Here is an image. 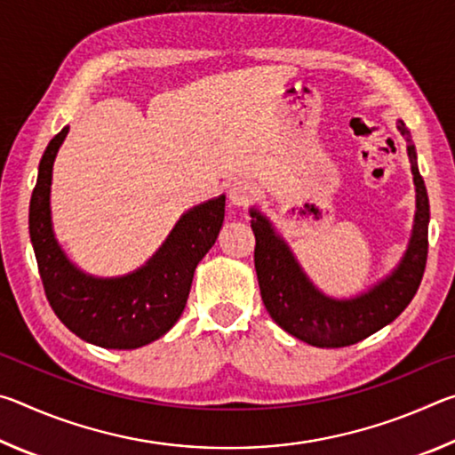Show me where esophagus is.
<instances>
[{"mask_svg":"<svg viewBox=\"0 0 455 455\" xmlns=\"http://www.w3.org/2000/svg\"><path fill=\"white\" fill-rule=\"evenodd\" d=\"M257 196V188L255 184L249 180H236L228 187V200L235 206H246L251 204Z\"/></svg>","mask_w":455,"mask_h":455,"instance_id":"34e87169","label":"esophagus"}]
</instances>
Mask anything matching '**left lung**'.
<instances>
[{"label": "left lung", "instance_id": "8db88e82", "mask_svg": "<svg viewBox=\"0 0 455 455\" xmlns=\"http://www.w3.org/2000/svg\"><path fill=\"white\" fill-rule=\"evenodd\" d=\"M397 130L407 142L415 184L411 236L394 271L359 295L335 299L319 291L292 255L289 243L275 228L273 220L257 206L249 211L257 241V279L267 311L281 329L313 347H347L373 335L397 319L418 292L427 259L429 200L410 130L402 120H397Z\"/></svg>", "mask_w": 455, "mask_h": 455}]
</instances>
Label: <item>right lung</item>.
Masks as SVG:
<instances>
[{
  "label": "right lung",
  "mask_w": 455,
  "mask_h": 455,
  "mask_svg": "<svg viewBox=\"0 0 455 455\" xmlns=\"http://www.w3.org/2000/svg\"><path fill=\"white\" fill-rule=\"evenodd\" d=\"M70 126L50 140L29 200V238L45 297L58 319L84 341L104 349H138L163 337L180 319L192 276L217 241L225 220V195L192 206L160 249L136 271L94 276L76 267L52 225V172Z\"/></svg>",
  "instance_id": "1"
}]
</instances>
